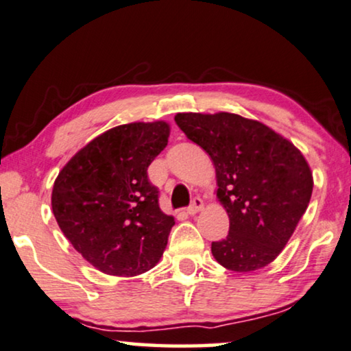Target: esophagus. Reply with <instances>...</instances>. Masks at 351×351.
<instances>
[{"label": "esophagus", "mask_w": 351, "mask_h": 351, "mask_svg": "<svg viewBox=\"0 0 351 351\" xmlns=\"http://www.w3.org/2000/svg\"><path fill=\"white\" fill-rule=\"evenodd\" d=\"M204 208V200L200 199V197H195L194 200H192V204L187 206V215H195L199 213V211Z\"/></svg>", "instance_id": "obj_1"}]
</instances>
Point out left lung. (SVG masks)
<instances>
[{"label":"left lung","mask_w":351,"mask_h":351,"mask_svg":"<svg viewBox=\"0 0 351 351\" xmlns=\"http://www.w3.org/2000/svg\"><path fill=\"white\" fill-rule=\"evenodd\" d=\"M175 122L208 152L229 234L211 243L223 267L253 272L272 263L293 235L313 191L310 167L298 147L272 128L232 112H180Z\"/></svg>","instance_id":"obj_1"}]
</instances>
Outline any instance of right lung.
Here are the masks:
<instances>
[{"mask_svg":"<svg viewBox=\"0 0 351 351\" xmlns=\"http://www.w3.org/2000/svg\"><path fill=\"white\" fill-rule=\"evenodd\" d=\"M169 135L164 121L111 128L76 152L53 182L58 227L103 274H145L164 254L175 218L162 213L147 167Z\"/></svg>","mask_w":351,"mask_h":351,"instance_id":"obj_1","label":"right lung"}]
</instances>
